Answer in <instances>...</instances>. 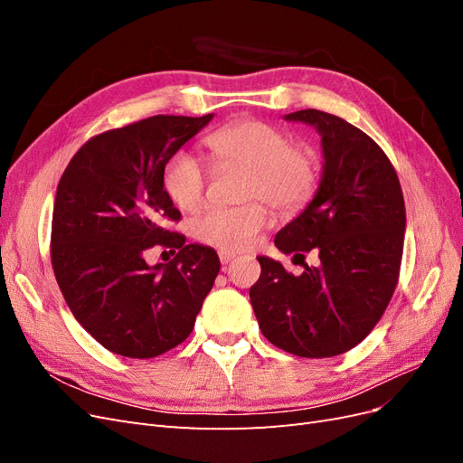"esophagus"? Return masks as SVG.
<instances>
[{"label":"esophagus","mask_w":463,"mask_h":463,"mask_svg":"<svg viewBox=\"0 0 463 463\" xmlns=\"http://www.w3.org/2000/svg\"><path fill=\"white\" fill-rule=\"evenodd\" d=\"M218 255H220V262H222V264H230V262L237 257L235 253H230V250H220Z\"/></svg>","instance_id":"obj_1"}]
</instances>
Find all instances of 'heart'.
<instances>
[{
    "label": "heart",
    "mask_w": 463,
    "mask_h": 463,
    "mask_svg": "<svg viewBox=\"0 0 463 463\" xmlns=\"http://www.w3.org/2000/svg\"><path fill=\"white\" fill-rule=\"evenodd\" d=\"M210 162L222 167H245L243 199H264L274 208L293 213L313 197L317 162L305 148L291 146V138L264 121L243 119L210 133L204 138ZM162 185L170 201L184 213H197L204 203L208 167L193 152L177 150L167 158ZM269 226V210L259 201L233 208H213L194 222L193 233L201 243L220 250L253 247Z\"/></svg>",
    "instance_id": "1"
}]
</instances>
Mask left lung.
I'll return each mask as SVG.
<instances>
[{
  "label": "left lung",
  "instance_id": "1",
  "mask_svg": "<svg viewBox=\"0 0 463 463\" xmlns=\"http://www.w3.org/2000/svg\"><path fill=\"white\" fill-rule=\"evenodd\" d=\"M284 119L317 129L325 162L315 197L274 245L293 259L315 250L318 260L293 276L279 260L257 257L262 270L249 298L270 344L299 357H334L367 338L396 289L403 194L383 148L355 125L320 109Z\"/></svg>",
  "mask_w": 463,
  "mask_h": 463
}]
</instances>
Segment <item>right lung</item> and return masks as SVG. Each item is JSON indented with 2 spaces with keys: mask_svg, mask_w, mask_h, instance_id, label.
I'll list each match as a JSON object with an SVG mask.
<instances>
[{
  "mask_svg": "<svg viewBox=\"0 0 463 463\" xmlns=\"http://www.w3.org/2000/svg\"><path fill=\"white\" fill-rule=\"evenodd\" d=\"M213 118L154 116L96 135L60 179L53 274L80 326L118 355L150 359L184 342L220 272L213 247L164 228L181 218L164 165ZM154 244L180 250L150 267L144 253Z\"/></svg>",
  "mask_w": 463,
  "mask_h": 463,
  "instance_id": "obj_1",
  "label": "right lung"
}]
</instances>
